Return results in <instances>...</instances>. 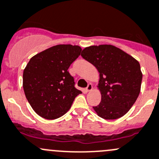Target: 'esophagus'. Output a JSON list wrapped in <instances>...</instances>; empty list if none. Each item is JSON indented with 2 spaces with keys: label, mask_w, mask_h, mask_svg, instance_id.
Instances as JSON below:
<instances>
[{
  "label": "esophagus",
  "mask_w": 159,
  "mask_h": 159,
  "mask_svg": "<svg viewBox=\"0 0 159 159\" xmlns=\"http://www.w3.org/2000/svg\"><path fill=\"white\" fill-rule=\"evenodd\" d=\"M92 90H93V85H92L91 84H89L88 86H87V87L86 88V90H87V92H90Z\"/></svg>",
  "instance_id": "1"
}]
</instances>
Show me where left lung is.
<instances>
[{
  "instance_id": "8db88e82",
  "label": "left lung",
  "mask_w": 159,
  "mask_h": 159,
  "mask_svg": "<svg viewBox=\"0 0 159 159\" xmlns=\"http://www.w3.org/2000/svg\"><path fill=\"white\" fill-rule=\"evenodd\" d=\"M81 56L99 72L101 103L93 107L98 116L116 119L129 111L140 92L142 74L134 57L111 44L85 48Z\"/></svg>"
}]
</instances>
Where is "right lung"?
Listing matches in <instances>:
<instances>
[{
  "mask_svg": "<svg viewBox=\"0 0 159 159\" xmlns=\"http://www.w3.org/2000/svg\"><path fill=\"white\" fill-rule=\"evenodd\" d=\"M77 45L58 44L30 58L23 71L22 87L32 108L40 117L55 119L66 114L82 93L68 72L80 54Z\"/></svg>",
  "mask_w": 159,
  "mask_h": 159,
  "instance_id": "right-lung-1",
  "label": "right lung"
}]
</instances>
